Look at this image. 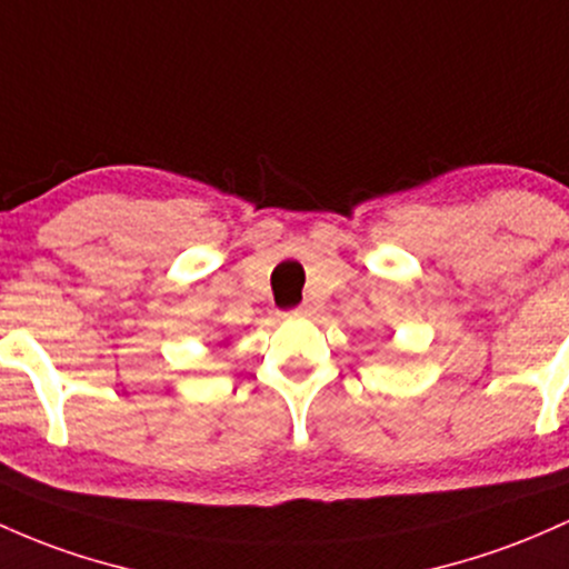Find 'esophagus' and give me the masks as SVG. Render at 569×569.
Instances as JSON below:
<instances>
[{
  "mask_svg": "<svg viewBox=\"0 0 569 569\" xmlns=\"http://www.w3.org/2000/svg\"><path fill=\"white\" fill-rule=\"evenodd\" d=\"M308 313H310V308H308V305H302V308L291 310V316H308Z\"/></svg>",
  "mask_w": 569,
  "mask_h": 569,
  "instance_id": "1",
  "label": "esophagus"
}]
</instances>
